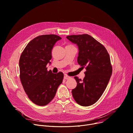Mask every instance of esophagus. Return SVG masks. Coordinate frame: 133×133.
Instances as JSON below:
<instances>
[{
  "instance_id": "34e87169",
  "label": "esophagus",
  "mask_w": 133,
  "mask_h": 133,
  "mask_svg": "<svg viewBox=\"0 0 133 133\" xmlns=\"http://www.w3.org/2000/svg\"><path fill=\"white\" fill-rule=\"evenodd\" d=\"M64 78L65 79H70L71 78V77L68 76V75H65L64 76Z\"/></svg>"
}]
</instances>
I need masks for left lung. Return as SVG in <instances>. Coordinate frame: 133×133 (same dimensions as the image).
I'll use <instances>...</instances> for the list:
<instances>
[{
    "mask_svg": "<svg viewBox=\"0 0 133 133\" xmlns=\"http://www.w3.org/2000/svg\"><path fill=\"white\" fill-rule=\"evenodd\" d=\"M66 38L78 46L77 62L86 69L83 81L74 76L77 86L72 90V95L77 104L88 107L99 99L109 83L112 73L110 57L104 46L88 34Z\"/></svg>",
    "mask_w": 133,
    "mask_h": 133,
    "instance_id": "1",
    "label": "left lung"
}]
</instances>
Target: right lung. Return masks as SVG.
Instances as JSON below:
<instances>
[{"label":"right lung","instance_id":"obj_1","mask_svg":"<svg viewBox=\"0 0 133 133\" xmlns=\"http://www.w3.org/2000/svg\"><path fill=\"white\" fill-rule=\"evenodd\" d=\"M61 38L56 35L38 36L26 45L19 59L20 78L29 98L35 104L44 106L54 98L62 83L63 73L48 71L51 62V51Z\"/></svg>","mask_w":133,"mask_h":133}]
</instances>
